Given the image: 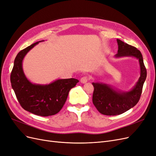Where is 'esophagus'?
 I'll return each instance as SVG.
<instances>
[{
    "mask_svg": "<svg viewBox=\"0 0 156 156\" xmlns=\"http://www.w3.org/2000/svg\"><path fill=\"white\" fill-rule=\"evenodd\" d=\"M88 78L87 76H83L81 79V82L82 83H86L87 82H88Z\"/></svg>",
    "mask_w": 156,
    "mask_h": 156,
    "instance_id": "34e87169",
    "label": "esophagus"
}]
</instances>
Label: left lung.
<instances>
[{
  "label": "left lung",
  "instance_id": "1",
  "mask_svg": "<svg viewBox=\"0 0 156 156\" xmlns=\"http://www.w3.org/2000/svg\"><path fill=\"white\" fill-rule=\"evenodd\" d=\"M119 45L118 53L115 57L134 56L139 61L140 76L133 88L129 92H121L111 86L101 83H92L94 92L92 102L101 114L114 116L122 114L133 107L139 101L143 87L146 78V69L140 51L120 40L117 39Z\"/></svg>",
  "mask_w": 156,
  "mask_h": 156
}]
</instances>
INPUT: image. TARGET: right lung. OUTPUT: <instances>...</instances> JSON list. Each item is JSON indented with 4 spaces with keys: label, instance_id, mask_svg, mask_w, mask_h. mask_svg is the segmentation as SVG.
Instances as JSON below:
<instances>
[{
    "label": "right lung",
    "instance_id": "obj_1",
    "mask_svg": "<svg viewBox=\"0 0 156 156\" xmlns=\"http://www.w3.org/2000/svg\"><path fill=\"white\" fill-rule=\"evenodd\" d=\"M42 41L30 45L17 55L10 81L19 103L25 111L36 115L48 116L56 114L62 109L69 90L79 81L73 78L58 79L42 85L33 84L27 79L22 68L23 60L28 52Z\"/></svg>",
    "mask_w": 156,
    "mask_h": 156
}]
</instances>
